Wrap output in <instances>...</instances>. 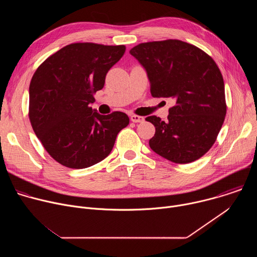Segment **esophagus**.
Returning <instances> with one entry per match:
<instances>
[{
  "mask_svg": "<svg viewBox=\"0 0 257 257\" xmlns=\"http://www.w3.org/2000/svg\"><path fill=\"white\" fill-rule=\"evenodd\" d=\"M130 119L134 123H142L144 121V118L142 116H137V115H131Z\"/></svg>",
  "mask_w": 257,
  "mask_h": 257,
  "instance_id": "34e87169",
  "label": "esophagus"
}]
</instances>
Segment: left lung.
Instances as JSON below:
<instances>
[{
    "label": "left lung",
    "instance_id": "left-lung-1",
    "mask_svg": "<svg viewBox=\"0 0 257 257\" xmlns=\"http://www.w3.org/2000/svg\"><path fill=\"white\" fill-rule=\"evenodd\" d=\"M144 67L154 97H171L168 121L150 116L156 133L151 149L176 164L205 155L216 140L227 113L225 84L213 59L179 40L139 44L130 50Z\"/></svg>",
    "mask_w": 257,
    "mask_h": 257
}]
</instances>
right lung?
<instances>
[{"label": "right lung", "mask_w": 257, "mask_h": 257, "mask_svg": "<svg viewBox=\"0 0 257 257\" xmlns=\"http://www.w3.org/2000/svg\"><path fill=\"white\" fill-rule=\"evenodd\" d=\"M126 47L68 45L44 61L29 84L28 116L45 150L59 164L84 169L105 159L129 124L122 112L99 115L89 103Z\"/></svg>", "instance_id": "right-lung-1"}]
</instances>
